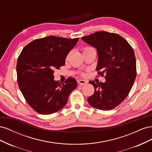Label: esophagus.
I'll return each mask as SVG.
<instances>
[{
    "instance_id": "34e87169",
    "label": "esophagus",
    "mask_w": 152,
    "mask_h": 152,
    "mask_svg": "<svg viewBox=\"0 0 152 152\" xmlns=\"http://www.w3.org/2000/svg\"><path fill=\"white\" fill-rule=\"evenodd\" d=\"M77 83L79 84H80V85H81V86H83V85H85V84H86V83H87V81L86 80H77Z\"/></svg>"
}]
</instances>
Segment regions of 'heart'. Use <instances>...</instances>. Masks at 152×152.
I'll return each mask as SVG.
<instances>
[{"instance_id": "b5f03b06", "label": "heart", "mask_w": 152, "mask_h": 152, "mask_svg": "<svg viewBox=\"0 0 152 152\" xmlns=\"http://www.w3.org/2000/svg\"><path fill=\"white\" fill-rule=\"evenodd\" d=\"M93 49L92 48H90V47H87V48H85L84 49V51H86V50H89V49Z\"/></svg>"}]
</instances>
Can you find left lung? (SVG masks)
I'll return each instance as SVG.
<instances>
[{
	"mask_svg": "<svg viewBox=\"0 0 152 152\" xmlns=\"http://www.w3.org/2000/svg\"><path fill=\"white\" fill-rule=\"evenodd\" d=\"M82 40L97 50L98 61L96 70L104 75L106 81L96 84L94 93L87 98L92 107L110 110L126 98L136 77V63L134 50L122 37L107 31H96L82 37Z\"/></svg>",
	"mask_w": 152,
	"mask_h": 152,
	"instance_id": "obj_1",
	"label": "left lung"
}]
</instances>
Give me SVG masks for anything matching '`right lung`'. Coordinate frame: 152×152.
Masks as SVG:
<instances>
[{
  "label": "right lung",
  "mask_w": 152,
  "mask_h": 152,
  "mask_svg": "<svg viewBox=\"0 0 152 152\" xmlns=\"http://www.w3.org/2000/svg\"><path fill=\"white\" fill-rule=\"evenodd\" d=\"M79 38L49 36L32 41L18 58V86L26 102L37 113L52 114L65 107L77 83L70 77L63 82L54 80L55 69L65 64L68 53Z\"/></svg>",
  "instance_id": "1"
}]
</instances>
